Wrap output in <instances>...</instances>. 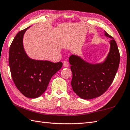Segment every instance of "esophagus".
<instances>
[{"mask_svg": "<svg viewBox=\"0 0 130 130\" xmlns=\"http://www.w3.org/2000/svg\"><path fill=\"white\" fill-rule=\"evenodd\" d=\"M63 66L65 68H68L69 67V63L67 61H64L63 62Z\"/></svg>", "mask_w": 130, "mask_h": 130, "instance_id": "obj_1", "label": "esophagus"}]
</instances>
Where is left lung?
Wrapping results in <instances>:
<instances>
[{
    "instance_id": "obj_1",
    "label": "left lung",
    "mask_w": 130,
    "mask_h": 130,
    "mask_svg": "<svg viewBox=\"0 0 130 130\" xmlns=\"http://www.w3.org/2000/svg\"><path fill=\"white\" fill-rule=\"evenodd\" d=\"M105 36L111 38L110 51L103 62L91 63L74 55L69 58L73 73L71 85L79 97L89 100L99 97L112 83L120 62V54L114 38L105 31Z\"/></svg>"
}]
</instances>
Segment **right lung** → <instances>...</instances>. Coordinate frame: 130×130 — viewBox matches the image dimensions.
<instances>
[{
	"instance_id": "1",
	"label": "right lung",
	"mask_w": 130,
	"mask_h": 130,
	"mask_svg": "<svg viewBox=\"0 0 130 130\" xmlns=\"http://www.w3.org/2000/svg\"><path fill=\"white\" fill-rule=\"evenodd\" d=\"M14 37L9 51V65L14 85L28 98H37L45 92L52 76L62 66L61 62L36 60L27 55L23 45V37L27 29Z\"/></svg>"
}]
</instances>
